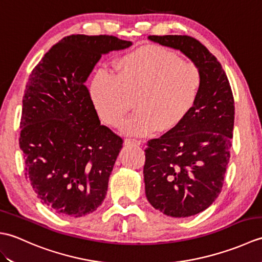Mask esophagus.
Wrapping results in <instances>:
<instances>
[{
  "mask_svg": "<svg viewBox=\"0 0 262 262\" xmlns=\"http://www.w3.org/2000/svg\"><path fill=\"white\" fill-rule=\"evenodd\" d=\"M125 145L129 146V145H135V146H140L141 145V142L140 141H136V140H125Z\"/></svg>",
  "mask_w": 262,
  "mask_h": 262,
  "instance_id": "obj_1",
  "label": "esophagus"
}]
</instances>
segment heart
Returning a JSON list of instances; mask_svg holds the SVG:
<instances>
[{"mask_svg": "<svg viewBox=\"0 0 262 262\" xmlns=\"http://www.w3.org/2000/svg\"><path fill=\"white\" fill-rule=\"evenodd\" d=\"M204 84L200 69L185 63L173 52L144 46L126 54L115 73L98 71L90 83V97L100 119L117 126L135 100L137 113L122 122L128 136L169 133L182 124L196 105Z\"/></svg>", "mask_w": 262, "mask_h": 262, "instance_id": "1", "label": "heart"}]
</instances>
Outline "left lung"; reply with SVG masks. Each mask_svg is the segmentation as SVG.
<instances>
[{"label": "left lung", "instance_id": "obj_1", "mask_svg": "<svg viewBox=\"0 0 262 262\" xmlns=\"http://www.w3.org/2000/svg\"><path fill=\"white\" fill-rule=\"evenodd\" d=\"M149 40L180 51L196 64L204 84L193 110L182 124L145 149L146 198L172 217H189L208 208L219 197L230 161L234 127V99L221 63L189 36H148Z\"/></svg>", "mask_w": 262, "mask_h": 262}]
</instances>
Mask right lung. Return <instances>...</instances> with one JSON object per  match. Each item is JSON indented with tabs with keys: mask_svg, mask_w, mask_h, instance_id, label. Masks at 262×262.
<instances>
[{
	"mask_svg": "<svg viewBox=\"0 0 262 262\" xmlns=\"http://www.w3.org/2000/svg\"><path fill=\"white\" fill-rule=\"evenodd\" d=\"M132 45L115 36H68L31 72L19 144L26 178L55 213L84 216L105 198L122 140L100 124L85 82L102 55Z\"/></svg>",
	"mask_w": 262,
	"mask_h": 262,
	"instance_id": "right-lung-1",
	"label": "right lung"
}]
</instances>
